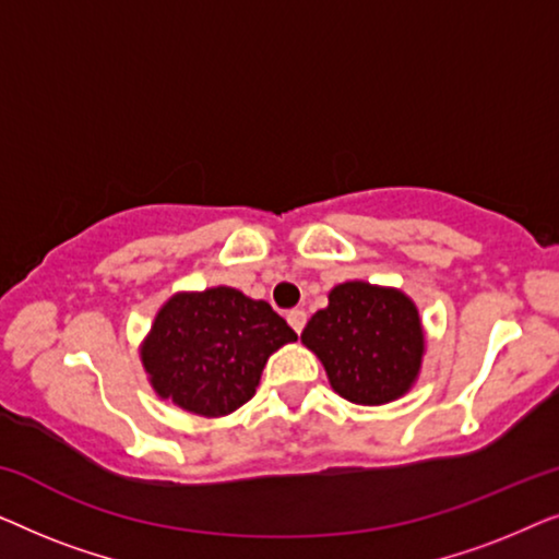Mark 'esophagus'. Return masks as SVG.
Instances as JSON below:
<instances>
[{
    "mask_svg": "<svg viewBox=\"0 0 559 559\" xmlns=\"http://www.w3.org/2000/svg\"><path fill=\"white\" fill-rule=\"evenodd\" d=\"M305 320H308V316H305V310H289L287 312V323L293 325V331L295 333H302V328H305Z\"/></svg>",
    "mask_w": 559,
    "mask_h": 559,
    "instance_id": "obj_1",
    "label": "esophagus"
}]
</instances>
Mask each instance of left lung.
Segmentation results:
<instances>
[{
  "mask_svg": "<svg viewBox=\"0 0 559 559\" xmlns=\"http://www.w3.org/2000/svg\"><path fill=\"white\" fill-rule=\"evenodd\" d=\"M300 341L320 358L333 392L364 407L400 400L423 371V318L396 287L361 280L335 285Z\"/></svg>",
  "mask_w": 559,
  "mask_h": 559,
  "instance_id": "left-lung-1",
  "label": "left lung"
}]
</instances>
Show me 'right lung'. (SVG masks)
I'll list each match as a JSON object with an SVG mask.
<instances>
[{
	"mask_svg": "<svg viewBox=\"0 0 559 559\" xmlns=\"http://www.w3.org/2000/svg\"><path fill=\"white\" fill-rule=\"evenodd\" d=\"M297 333L239 289L175 293L157 310L140 358L159 400L198 417H226L257 394L274 350Z\"/></svg>",
	"mask_w": 559,
	"mask_h": 559,
	"instance_id": "1",
	"label": "right lung"
}]
</instances>
